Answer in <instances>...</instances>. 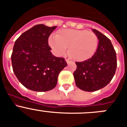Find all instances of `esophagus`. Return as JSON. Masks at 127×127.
I'll return each instance as SVG.
<instances>
[{"label":"esophagus","instance_id":"obj_1","mask_svg":"<svg viewBox=\"0 0 127 127\" xmlns=\"http://www.w3.org/2000/svg\"><path fill=\"white\" fill-rule=\"evenodd\" d=\"M66 63H67V64H69V63L71 62V61H69V60H68V59H66Z\"/></svg>","mask_w":127,"mask_h":127}]
</instances>
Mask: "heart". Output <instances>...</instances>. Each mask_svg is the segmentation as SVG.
<instances>
[{"label": "heart", "instance_id": "1", "mask_svg": "<svg viewBox=\"0 0 127 127\" xmlns=\"http://www.w3.org/2000/svg\"><path fill=\"white\" fill-rule=\"evenodd\" d=\"M49 44L58 56H62L69 47V53L75 60L83 61L90 59L95 52L98 38L93 32L84 30L66 29L49 38Z\"/></svg>", "mask_w": 127, "mask_h": 127}]
</instances>
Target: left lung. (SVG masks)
<instances>
[{"mask_svg": "<svg viewBox=\"0 0 127 127\" xmlns=\"http://www.w3.org/2000/svg\"><path fill=\"white\" fill-rule=\"evenodd\" d=\"M99 40L96 52L86 61L76 62L73 75L76 85L83 91L94 92L108 85L117 67L116 54L110 40L97 30L92 29Z\"/></svg>", "mask_w": 127, "mask_h": 127, "instance_id": "obj_1", "label": "left lung"}]
</instances>
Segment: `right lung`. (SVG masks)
Segmentation results:
<instances>
[{"label": "right lung", "mask_w": 127, "mask_h": 127, "mask_svg": "<svg viewBox=\"0 0 127 127\" xmlns=\"http://www.w3.org/2000/svg\"><path fill=\"white\" fill-rule=\"evenodd\" d=\"M57 27L36 25L16 40L11 61L19 82L31 91L46 92L56 86L58 77L67 66L64 59L51 52L48 38Z\"/></svg>", "instance_id": "obj_1"}]
</instances>
